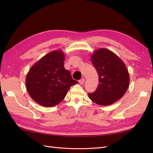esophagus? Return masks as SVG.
I'll list each match as a JSON object with an SVG mask.
<instances>
[{
    "label": "esophagus",
    "mask_w": 153,
    "mask_h": 153,
    "mask_svg": "<svg viewBox=\"0 0 153 153\" xmlns=\"http://www.w3.org/2000/svg\"><path fill=\"white\" fill-rule=\"evenodd\" d=\"M79 83H80V84H84V83H85V79H84V78H82V79H80L79 80Z\"/></svg>",
    "instance_id": "obj_1"
}]
</instances>
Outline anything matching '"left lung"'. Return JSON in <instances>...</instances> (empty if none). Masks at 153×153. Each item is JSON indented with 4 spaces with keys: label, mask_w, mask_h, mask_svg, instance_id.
Here are the masks:
<instances>
[{
    "label": "left lung",
    "mask_w": 153,
    "mask_h": 153,
    "mask_svg": "<svg viewBox=\"0 0 153 153\" xmlns=\"http://www.w3.org/2000/svg\"><path fill=\"white\" fill-rule=\"evenodd\" d=\"M92 65L99 76V84L93 93L88 94L94 103L112 105L126 93L129 84L128 70L122 60L106 48L94 50L91 56Z\"/></svg>",
    "instance_id": "1"
}]
</instances>
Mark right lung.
<instances>
[{"instance_id":"obj_1","label":"right lung","mask_w":153,"mask_h":153,"mask_svg":"<svg viewBox=\"0 0 153 153\" xmlns=\"http://www.w3.org/2000/svg\"><path fill=\"white\" fill-rule=\"evenodd\" d=\"M65 55L61 50L45 55L32 66L25 78L27 91L39 105L52 107L65 98L71 86L78 84L64 67Z\"/></svg>"}]
</instances>
